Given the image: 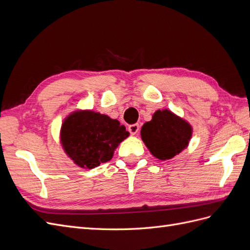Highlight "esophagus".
<instances>
[{
	"label": "esophagus",
	"instance_id": "esophagus-1",
	"mask_svg": "<svg viewBox=\"0 0 250 250\" xmlns=\"http://www.w3.org/2000/svg\"><path fill=\"white\" fill-rule=\"evenodd\" d=\"M139 130H140V126H139V124H132V125H129V126H128V131H129V132H130V134H132V135L137 134V133L139 132Z\"/></svg>",
	"mask_w": 250,
	"mask_h": 250
}]
</instances>
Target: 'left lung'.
<instances>
[{"instance_id":"obj_1","label":"left lung","mask_w":250,"mask_h":250,"mask_svg":"<svg viewBox=\"0 0 250 250\" xmlns=\"http://www.w3.org/2000/svg\"><path fill=\"white\" fill-rule=\"evenodd\" d=\"M141 137L152 155L166 161L188 146L192 127L168 109L157 110L152 120L143 125Z\"/></svg>"}]
</instances>
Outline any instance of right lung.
Returning <instances> with one entry per match:
<instances>
[{"instance_id":"obj_1","label":"right lung","mask_w":250,"mask_h":250,"mask_svg":"<svg viewBox=\"0 0 250 250\" xmlns=\"http://www.w3.org/2000/svg\"><path fill=\"white\" fill-rule=\"evenodd\" d=\"M129 132L118 120L94 111H75L62 126V144L74 163L93 169L110 161L113 151Z\"/></svg>"}]
</instances>
